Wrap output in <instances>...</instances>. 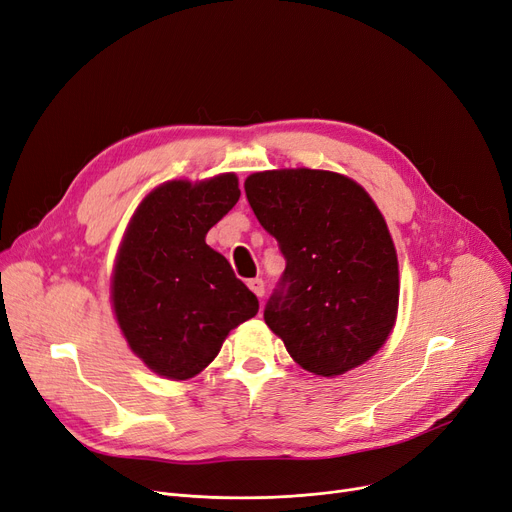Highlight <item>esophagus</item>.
I'll use <instances>...</instances> for the list:
<instances>
[{
    "mask_svg": "<svg viewBox=\"0 0 512 512\" xmlns=\"http://www.w3.org/2000/svg\"><path fill=\"white\" fill-rule=\"evenodd\" d=\"M249 288L257 294V297L261 299L263 294H265V282L261 280V278H253V280H249Z\"/></svg>",
    "mask_w": 512,
    "mask_h": 512,
    "instance_id": "34e87169",
    "label": "esophagus"
}]
</instances>
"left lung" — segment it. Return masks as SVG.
<instances>
[{"label":"left lung","mask_w":512,"mask_h":512,"mask_svg":"<svg viewBox=\"0 0 512 512\" xmlns=\"http://www.w3.org/2000/svg\"><path fill=\"white\" fill-rule=\"evenodd\" d=\"M249 205L286 259L263 311L303 369L334 378L388 340L398 259L384 215L355 180L326 170H267L245 180Z\"/></svg>","instance_id":"1"}]
</instances>
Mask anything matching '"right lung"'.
Listing matches in <instances>:
<instances>
[{
    "mask_svg": "<svg viewBox=\"0 0 512 512\" xmlns=\"http://www.w3.org/2000/svg\"><path fill=\"white\" fill-rule=\"evenodd\" d=\"M236 174L170 180L134 211L112 276L118 326L151 371L188 380L215 357L230 330L259 311L205 234L236 205Z\"/></svg>",
    "mask_w": 512,
    "mask_h": 512,
    "instance_id": "right-lung-1",
    "label": "right lung"
}]
</instances>
